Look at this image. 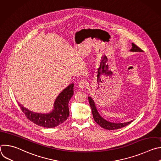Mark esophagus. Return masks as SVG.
I'll list each match as a JSON object with an SVG mask.
<instances>
[{"label":"esophagus","instance_id":"1","mask_svg":"<svg viewBox=\"0 0 161 161\" xmlns=\"http://www.w3.org/2000/svg\"><path fill=\"white\" fill-rule=\"evenodd\" d=\"M86 85V83L84 81H80V82L78 83V86H79L81 89H82V90H83V89L85 88Z\"/></svg>","mask_w":161,"mask_h":161}]
</instances>
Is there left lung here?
Returning <instances> with one entry per match:
<instances>
[{
	"instance_id": "1",
	"label": "left lung",
	"mask_w": 161,
	"mask_h": 161,
	"mask_svg": "<svg viewBox=\"0 0 161 161\" xmlns=\"http://www.w3.org/2000/svg\"><path fill=\"white\" fill-rule=\"evenodd\" d=\"M130 52H143V50H141L138 47H137V46L136 44H134V43H132V48H130ZM88 99L90 108L92 109V112L94 119L96 121V122L97 124H99L101 127H103L105 129H108V130H115V129H119L122 128V127L129 125V124H130L132 122V120H131L130 122H124V123H114V122H111L105 120L100 115V114L99 113L93 99L91 97H88Z\"/></svg>"
}]
</instances>
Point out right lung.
<instances>
[{
    "instance_id": "obj_1",
    "label": "right lung",
    "mask_w": 161,
    "mask_h": 161,
    "mask_svg": "<svg viewBox=\"0 0 161 161\" xmlns=\"http://www.w3.org/2000/svg\"><path fill=\"white\" fill-rule=\"evenodd\" d=\"M73 87L74 84L71 83L61 92L54 102L53 109L48 113L34 112L18 104L27 119L34 124L43 127H55L65 121L69 115L68 104L74 94Z\"/></svg>"
}]
</instances>
